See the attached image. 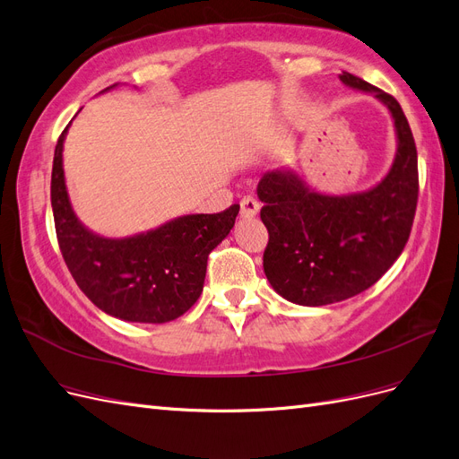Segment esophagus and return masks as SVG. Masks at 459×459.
<instances>
[{
	"instance_id": "1",
	"label": "esophagus",
	"mask_w": 459,
	"mask_h": 459,
	"mask_svg": "<svg viewBox=\"0 0 459 459\" xmlns=\"http://www.w3.org/2000/svg\"><path fill=\"white\" fill-rule=\"evenodd\" d=\"M239 204H241V218H245V220L255 218L260 211V203L255 197H245V199H241Z\"/></svg>"
}]
</instances>
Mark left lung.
I'll return each instance as SVG.
<instances>
[{
  "label": "left lung",
  "mask_w": 459,
  "mask_h": 459,
  "mask_svg": "<svg viewBox=\"0 0 459 459\" xmlns=\"http://www.w3.org/2000/svg\"><path fill=\"white\" fill-rule=\"evenodd\" d=\"M339 78L388 108L396 152L379 184L349 195L319 193L290 169L262 176L256 193L270 233L264 273L277 295L300 307L341 302L377 283L404 251L418 206V149L402 107L351 73Z\"/></svg>",
  "instance_id": "left-lung-1"
}]
</instances>
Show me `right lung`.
<instances>
[{
	"mask_svg": "<svg viewBox=\"0 0 459 459\" xmlns=\"http://www.w3.org/2000/svg\"><path fill=\"white\" fill-rule=\"evenodd\" d=\"M68 126L55 147L51 172L55 231L68 270L105 314L135 324L172 322L201 297L208 255L228 238L239 204L218 214L178 216L130 238L93 233L74 214L66 191L63 145Z\"/></svg>",
	"mask_w": 459,
	"mask_h": 459,
	"instance_id": "1",
	"label": "right lung"
}]
</instances>
